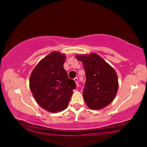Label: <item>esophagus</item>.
I'll use <instances>...</instances> for the list:
<instances>
[{"label":"esophagus","mask_w":147,"mask_h":147,"mask_svg":"<svg viewBox=\"0 0 147 147\" xmlns=\"http://www.w3.org/2000/svg\"><path fill=\"white\" fill-rule=\"evenodd\" d=\"M74 81H75L76 84V85L78 86V78H74Z\"/></svg>","instance_id":"34e87169"}]
</instances>
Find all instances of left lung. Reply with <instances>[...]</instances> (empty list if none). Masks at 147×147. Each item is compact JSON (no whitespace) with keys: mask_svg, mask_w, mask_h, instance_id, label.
I'll list each match as a JSON object with an SVG mask.
<instances>
[{"mask_svg":"<svg viewBox=\"0 0 147 147\" xmlns=\"http://www.w3.org/2000/svg\"><path fill=\"white\" fill-rule=\"evenodd\" d=\"M83 63L86 81L83 96L86 105L92 110H100L113 101L118 89L115 70L103 58L95 53L77 55Z\"/></svg>","mask_w":147,"mask_h":147,"instance_id":"8db88e82","label":"left lung"}]
</instances>
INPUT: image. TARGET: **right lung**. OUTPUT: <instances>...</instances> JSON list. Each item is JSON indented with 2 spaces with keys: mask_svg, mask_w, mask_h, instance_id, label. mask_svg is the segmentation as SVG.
Here are the masks:
<instances>
[{
  "mask_svg": "<svg viewBox=\"0 0 147 147\" xmlns=\"http://www.w3.org/2000/svg\"><path fill=\"white\" fill-rule=\"evenodd\" d=\"M66 55L53 51L42 59L29 78V87L35 101L42 108L56 113L67 107L76 82L68 78L63 68Z\"/></svg>",
  "mask_w": 147,
  "mask_h": 147,
  "instance_id": "add662e5",
  "label": "right lung"
}]
</instances>
